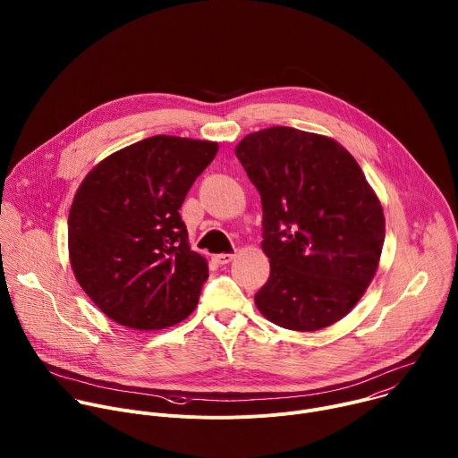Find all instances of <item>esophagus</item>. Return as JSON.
<instances>
[{"instance_id": "1", "label": "esophagus", "mask_w": 458, "mask_h": 458, "mask_svg": "<svg viewBox=\"0 0 458 458\" xmlns=\"http://www.w3.org/2000/svg\"><path fill=\"white\" fill-rule=\"evenodd\" d=\"M233 257H235L233 253H219V255H216V257H214V260H216L217 265H221V267H223V265H228Z\"/></svg>"}]
</instances>
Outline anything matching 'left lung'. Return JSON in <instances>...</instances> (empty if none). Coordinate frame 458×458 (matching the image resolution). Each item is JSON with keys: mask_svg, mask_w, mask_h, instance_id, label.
<instances>
[{"mask_svg": "<svg viewBox=\"0 0 458 458\" xmlns=\"http://www.w3.org/2000/svg\"><path fill=\"white\" fill-rule=\"evenodd\" d=\"M235 156L263 203L270 277L255 306L295 332L341 320L369 286L386 233L359 163L335 140L290 126L248 134Z\"/></svg>", "mask_w": 458, "mask_h": 458, "instance_id": "8db88e82", "label": "left lung"}]
</instances>
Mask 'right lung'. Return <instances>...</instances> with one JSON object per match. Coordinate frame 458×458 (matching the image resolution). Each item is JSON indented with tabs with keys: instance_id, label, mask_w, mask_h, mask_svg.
<instances>
[{
	"instance_id": "1",
	"label": "right lung",
	"mask_w": 458,
	"mask_h": 458,
	"mask_svg": "<svg viewBox=\"0 0 458 458\" xmlns=\"http://www.w3.org/2000/svg\"><path fill=\"white\" fill-rule=\"evenodd\" d=\"M219 147L152 136L96 165L69 214L71 267L85 293L132 330H163L198 306L208 263L179 208Z\"/></svg>"
}]
</instances>
